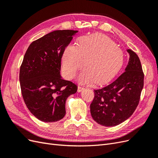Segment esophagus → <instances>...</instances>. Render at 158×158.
Listing matches in <instances>:
<instances>
[{
  "label": "esophagus",
  "mask_w": 158,
  "mask_h": 158,
  "mask_svg": "<svg viewBox=\"0 0 158 158\" xmlns=\"http://www.w3.org/2000/svg\"><path fill=\"white\" fill-rule=\"evenodd\" d=\"M85 88L83 87H81V86H78V92H82V91Z\"/></svg>",
  "instance_id": "34e87169"
}]
</instances>
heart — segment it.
<instances>
[{"label": "heart", "instance_id": "heart-1", "mask_svg": "<svg viewBox=\"0 0 158 158\" xmlns=\"http://www.w3.org/2000/svg\"><path fill=\"white\" fill-rule=\"evenodd\" d=\"M123 59V51L114 45L110 38L103 34H94L81 37L78 46L66 47L62 63L68 78H74L85 64L86 69L79 74L78 82L89 84L95 82L103 84L109 82L118 73Z\"/></svg>", "mask_w": 158, "mask_h": 158}]
</instances>
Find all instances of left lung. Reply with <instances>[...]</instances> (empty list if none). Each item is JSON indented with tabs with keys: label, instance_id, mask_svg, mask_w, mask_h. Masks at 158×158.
<instances>
[{
	"label": "left lung",
	"instance_id": "8db88e82",
	"mask_svg": "<svg viewBox=\"0 0 158 158\" xmlns=\"http://www.w3.org/2000/svg\"><path fill=\"white\" fill-rule=\"evenodd\" d=\"M125 71L111 84L94 90L90 105L94 120L104 127H114L130 117L136 109L144 86V73L138 55L131 49Z\"/></svg>",
	"mask_w": 158,
	"mask_h": 158
}]
</instances>
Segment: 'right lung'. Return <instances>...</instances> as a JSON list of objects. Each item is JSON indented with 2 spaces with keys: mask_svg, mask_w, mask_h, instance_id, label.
<instances>
[{
  "mask_svg": "<svg viewBox=\"0 0 158 158\" xmlns=\"http://www.w3.org/2000/svg\"><path fill=\"white\" fill-rule=\"evenodd\" d=\"M78 31L56 30L28 47L20 66L22 97L27 109L39 120L60 121L65 114L66 100L78 87L60 76L61 58Z\"/></svg>",
  "mask_w": 158,
  "mask_h": 158,
  "instance_id": "1",
  "label": "right lung"
}]
</instances>
